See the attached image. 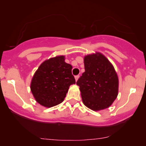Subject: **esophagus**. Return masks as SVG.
Segmentation results:
<instances>
[{"mask_svg":"<svg viewBox=\"0 0 146 146\" xmlns=\"http://www.w3.org/2000/svg\"><path fill=\"white\" fill-rule=\"evenodd\" d=\"M78 78H79V75L75 76V80H76V81H77L78 79Z\"/></svg>","mask_w":146,"mask_h":146,"instance_id":"esophagus-1","label":"esophagus"}]
</instances>
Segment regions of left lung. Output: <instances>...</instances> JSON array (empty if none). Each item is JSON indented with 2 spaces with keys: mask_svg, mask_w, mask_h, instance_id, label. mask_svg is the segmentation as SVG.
<instances>
[{
  "mask_svg": "<svg viewBox=\"0 0 146 146\" xmlns=\"http://www.w3.org/2000/svg\"><path fill=\"white\" fill-rule=\"evenodd\" d=\"M85 72L76 82L84 104L94 111L110 106L117 96L118 78L113 66L101 54L84 57Z\"/></svg>",
  "mask_w": 146,
  "mask_h": 146,
  "instance_id": "1",
  "label": "left lung"
}]
</instances>
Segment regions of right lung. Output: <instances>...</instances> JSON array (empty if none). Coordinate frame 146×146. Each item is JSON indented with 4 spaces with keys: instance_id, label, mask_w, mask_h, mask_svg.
<instances>
[{
    "instance_id": "add662e5",
    "label": "right lung",
    "mask_w": 146,
    "mask_h": 146,
    "mask_svg": "<svg viewBox=\"0 0 146 146\" xmlns=\"http://www.w3.org/2000/svg\"><path fill=\"white\" fill-rule=\"evenodd\" d=\"M72 66L60 56L44 62L36 72L31 89L36 100L45 107L62 102L71 84L76 83Z\"/></svg>"
}]
</instances>
